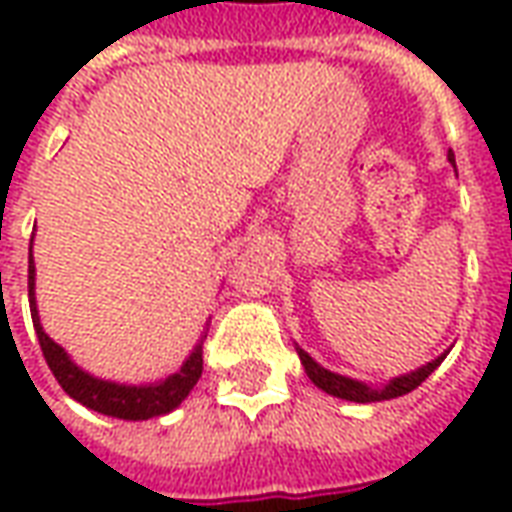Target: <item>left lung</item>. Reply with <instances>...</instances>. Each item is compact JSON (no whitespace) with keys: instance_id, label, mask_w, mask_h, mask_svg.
Wrapping results in <instances>:
<instances>
[{"instance_id":"obj_1","label":"left lung","mask_w":512,"mask_h":512,"mask_svg":"<svg viewBox=\"0 0 512 512\" xmlns=\"http://www.w3.org/2000/svg\"><path fill=\"white\" fill-rule=\"evenodd\" d=\"M447 158H450V164L455 167V156H452V150L447 153ZM299 351V359L301 365H304V370H307V376H310V381L318 389H323L326 395H334V397H343V400H354V403H376V400H392V397H400V395H408L411 389H417L425 378L436 370V367L444 362V356H439V359H433V362H428V365H422L419 370H414V373H406V376H397L392 378L389 384L381 386V389H373V386L362 384V381H354V378L348 376H340V373H332V370H326V367H321L315 359H312L307 351H301V348H296Z\"/></svg>"}]
</instances>
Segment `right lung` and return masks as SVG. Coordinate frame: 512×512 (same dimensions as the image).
I'll return each instance as SVG.
<instances>
[{"instance_id": "obj_1", "label": "right lung", "mask_w": 512, "mask_h": 512, "mask_svg": "<svg viewBox=\"0 0 512 512\" xmlns=\"http://www.w3.org/2000/svg\"><path fill=\"white\" fill-rule=\"evenodd\" d=\"M29 310H32V323H35V334L40 340V351L46 356V365L51 367L54 378L60 381L62 389L73 400H79L82 406L93 408L98 414L134 419V422L136 419L161 417V414H169L172 408H178L202 376V340L194 345V351H191L178 373H172L158 384L128 386L84 373L82 367L73 365L71 356L65 354V348L54 343L40 326L38 304H35V263H32V255H29Z\"/></svg>"}]
</instances>
